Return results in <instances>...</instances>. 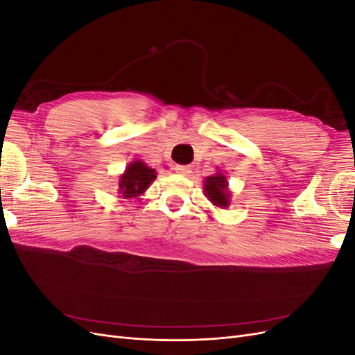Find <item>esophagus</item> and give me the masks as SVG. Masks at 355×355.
Segmentation results:
<instances>
[{
	"mask_svg": "<svg viewBox=\"0 0 355 355\" xmlns=\"http://www.w3.org/2000/svg\"><path fill=\"white\" fill-rule=\"evenodd\" d=\"M175 171H176V173H179V175H184V176H188L189 173H191V171H192V168L189 167V166H176L175 167Z\"/></svg>",
	"mask_w": 355,
	"mask_h": 355,
	"instance_id": "1",
	"label": "esophagus"
}]
</instances>
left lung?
<instances>
[{
  "instance_id": "obj_1",
  "label": "left lung",
  "mask_w": 355,
  "mask_h": 355,
  "mask_svg": "<svg viewBox=\"0 0 355 355\" xmlns=\"http://www.w3.org/2000/svg\"><path fill=\"white\" fill-rule=\"evenodd\" d=\"M204 192L207 198L218 207H228L230 206V191L228 182L222 173H216L214 176H209L204 180Z\"/></svg>"
}]
</instances>
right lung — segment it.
Segmentation results:
<instances>
[{
  "mask_svg": "<svg viewBox=\"0 0 355 355\" xmlns=\"http://www.w3.org/2000/svg\"><path fill=\"white\" fill-rule=\"evenodd\" d=\"M157 178L155 168L148 167L142 161H133L127 166L124 173L120 176V184H118V194L123 198H137L142 196L153 184Z\"/></svg>",
  "mask_w": 355,
  "mask_h": 355,
  "instance_id": "right-lung-1",
  "label": "right lung"
}]
</instances>
